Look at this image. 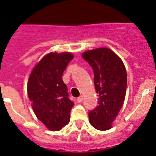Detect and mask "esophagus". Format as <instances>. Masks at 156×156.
Wrapping results in <instances>:
<instances>
[{
    "label": "esophagus",
    "mask_w": 156,
    "mask_h": 156,
    "mask_svg": "<svg viewBox=\"0 0 156 156\" xmlns=\"http://www.w3.org/2000/svg\"><path fill=\"white\" fill-rule=\"evenodd\" d=\"M83 96L81 95V96H79V97L77 99V101H78V103H81L82 101H83Z\"/></svg>",
    "instance_id": "esophagus-1"
}]
</instances>
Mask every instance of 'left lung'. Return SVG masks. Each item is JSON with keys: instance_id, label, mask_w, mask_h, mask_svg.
I'll use <instances>...</instances> for the list:
<instances>
[{"instance_id": "8db88e82", "label": "left lung", "mask_w": 156, "mask_h": 156, "mask_svg": "<svg viewBox=\"0 0 156 156\" xmlns=\"http://www.w3.org/2000/svg\"><path fill=\"white\" fill-rule=\"evenodd\" d=\"M94 71V84L99 96L98 106L89 112V121L99 130L111 129L123 105L127 74L123 62L112 50L101 48L83 53Z\"/></svg>"}]
</instances>
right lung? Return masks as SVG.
<instances>
[{
	"label": "right lung",
	"mask_w": 156,
	"mask_h": 156,
	"mask_svg": "<svg viewBox=\"0 0 156 156\" xmlns=\"http://www.w3.org/2000/svg\"><path fill=\"white\" fill-rule=\"evenodd\" d=\"M73 58L69 52H51L44 56L30 73L27 83L29 100L37 118L52 131L69 122L73 103L69 99L62 75Z\"/></svg>",
	"instance_id": "obj_1"
}]
</instances>
